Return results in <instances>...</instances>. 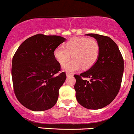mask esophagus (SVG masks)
Segmentation results:
<instances>
[{
    "label": "esophagus",
    "instance_id": "34e87169",
    "mask_svg": "<svg viewBox=\"0 0 134 134\" xmlns=\"http://www.w3.org/2000/svg\"><path fill=\"white\" fill-rule=\"evenodd\" d=\"M72 76V73H69V72H68V73H66V76Z\"/></svg>",
    "mask_w": 134,
    "mask_h": 134
}]
</instances>
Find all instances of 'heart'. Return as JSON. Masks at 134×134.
Segmentation results:
<instances>
[{
    "mask_svg": "<svg viewBox=\"0 0 134 134\" xmlns=\"http://www.w3.org/2000/svg\"><path fill=\"white\" fill-rule=\"evenodd\" d=\"M100 47L95 39L87 37H74L67 41L64 47H58L54 51V57L60 65H63L72 55L73 60L63 66L66 72H72L91 68L97 61Z\"/></svg>",
    "mask_w": 134,
    "mask_h": 134,
    "instance_id": "obj_1",
    "label": "heart"
}]
</instances>
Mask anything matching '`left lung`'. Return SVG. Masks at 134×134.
Instances as JSON below:
<instances>
[{
  "label": "left lung",
  "instance_id": "8db88e82",
  "mask_svg": "<svg viewBox=\"0 0 134 134\" xmlns=\"http://www.w3.org/2000/svg\"><path fill=\"white\" fill-rule=\"evenodd\" d=\"M86 35L97 41L100 53L90 69L74 75V89L76 99L81 106L97 110L107 106L118 95L123 76L124 59L117 44L110 37L95 34Z\"/></svg>",
  "mask_w": 134,
  "mask_h": 134
}]
</instances>
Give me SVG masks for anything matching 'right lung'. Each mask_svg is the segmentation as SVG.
<instances>
[{"label":"right lung","instance_id":"right-lung-1","mask_svg":"<svg viewBox=\"0 0 134 134\" xmlns=\"http://www.w3.org/2000/svg\"><path fill=\"white\" fill-rule=\"evenodd\" d=\"M66 39L37 34L24 41L14 55L12 77L14 93L23 106L34 111L51 109L66 80L54 51Z\"/></svg>","mask_w":134,"mask_h":134}]
</instances>
